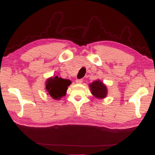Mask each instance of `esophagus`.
I'll return each mask as SVG.
<instances>
[{"label":"esophagus","mask_w":155,"mask_h":155,"mask_svg":"<svg viewBox=\"0 0 155 155\" xmlns=\"http://www.w3.org/2000/svg\"><path fill=\"white\" fill-rule=\"evenodd\" d=\"M75 81H76V83H78V84H81V83H82L83 80H81V79H77V80H75Z\"/></svg>","instance_id":"esophagus-1"}]
</instances>
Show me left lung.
Here are the masks:
<instances>
[{
    "instance_id": "left-lung-1",
    "label": "left lung",
    "mask_w": 155,
    "mask_h": 155,
    "mask_svg": "<svg viewBox=\"0 0 155 155\" xmlns=\"http://www.w3.org/2000/svg\"><path fill=\"white\" fill-rule=\"evenodd\" d=\"M90 87L91 89L92 94L96 98H103L107 96V87L101 81L97 80L94 81L92 84H90Z\"/></svg>"
}]
</instances>
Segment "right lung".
<instances>
[{"label":"right lung","mask_w":155,"mask_h":155,"mask_svg":"<svg viewBox=\"0 0 155 155\" xmlns=\"http://www.w3.org/2000/svg\"><path fill=\"white\" fill-rule=\"evenodd\" d=\"M71 83V81L69 80L55 76L49 78L46 81V90L51 97L57 100L66 94L68 87Z\"/></svg>","instance_id":"right-lung-1"}]
</instances>
